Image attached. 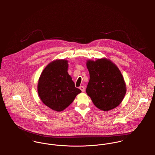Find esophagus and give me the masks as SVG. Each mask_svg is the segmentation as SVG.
Here are the masks:
<instances>
[{"mask_svg":"<svg viewBox=\"0 0 155 155\" xmlns=\"http://www.w3.org/2000/svg\"><path fill=\"white\" fill-rule=\"evenodd\" d=\"M79 89L82 91V92H85V87H84V86H81L80 87H79Z\"/></svg>","mask_w":155,"mask_h":155,"instance_id":"esophagus-1","label":"esophagus"}]
</instances>
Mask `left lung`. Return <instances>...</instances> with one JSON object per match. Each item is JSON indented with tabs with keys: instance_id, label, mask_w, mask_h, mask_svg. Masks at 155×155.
<instances>
[{
	"instance_id": "1",
	"label": "left lung",
	"mask_w": 155,
	"mask_h": 155,
	"mask_svg": "<svg viewBox=\"0 0 155 155\" xmlns=\"http://www.w3.org/2000/svg\"><path fill=\"white\" fill-rule=\"evenodd\" d=\"M87 66L89 81L86 92L94 104L99 109L109 111L118 106L126 94L123 76L110 60H88Z\"/></svg>"
}]
</instances>
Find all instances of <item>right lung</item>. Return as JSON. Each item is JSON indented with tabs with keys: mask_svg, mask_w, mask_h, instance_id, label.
<instances>
[{
	"mask_svg": "<svg viewBox=\"0 0 155 155\" xmlns=\"http://www.w3.org/2000/svg\"><path fill=\"white\" fill-rule=\"evenodd\" d=\"M68 67L66 60L53 61L45 68L39 79L38 92L41 100L57 111L64 110L81 92L68 74Z\"/></svg>",
	"mask_w": 155,
	"mask_h": 155,
	"instance_id": "right-lung-1",
	"label": "right lung"
}]
</instances>
